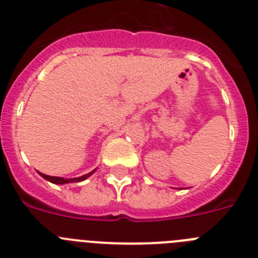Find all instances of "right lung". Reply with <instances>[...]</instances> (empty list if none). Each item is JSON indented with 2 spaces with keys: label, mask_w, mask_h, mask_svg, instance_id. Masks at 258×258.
<instances>
[{
  "label": "right lung",
  "mask_w": 258,
  "mask_h": 258,
  "mask_svg": "<svg viewBox=\"0 0 258 258\" xmlns=\"http://www.w3.org/2000/svg\"><path fill=\"white\" fill-rule=\"evenodd\" d=\"M93 173H94V170H93V172H90V173H88V174H85V175H81V177H79V178H70V179L61 178V177H51V175H46V174H44V173H40V174H41V177H44L45 179L52 182V183L64 184V183H68V182H81V181H84V179L88 178L89 175H92Z\"/></svg>",
  "instance_id": "add662e5"
}]
</instances>
